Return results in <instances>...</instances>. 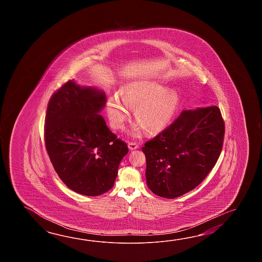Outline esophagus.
<instances>
[{"label":"esophagus","mask_w":262,"mask_h":262,"mask_svg":"<svg viewBox=\"0 0 262 262\" xmlns=\"http://www.w3.org/2000/svg\"><path fill=\"white\" fill-rule=\"evenodd\" d=\"M128 148L131 150H136L139 148V144L136 143V142H129Z\"/></svg>","instance_id":"esophagus-1"}]
</instances>
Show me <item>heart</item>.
Instances as JSON below:
<instances>
[{
    "mask_svg": "<svg viewBox=\"0 0 262 262\" xmlns=\"http://www.w3.org/2000/svg\"><path fill=\"white\" fill-rule=\"evenodd\" d=\"M122 98L114 95L106 102V113L114 128H123L130 117V110L139 124L132 130L135 137L140 134V125L149 134H158L167 128L178 112V95L167 92L160 84L134 82L122 91Z\"/></svg>",
    "mask_w": 262,
    "mask_h": 262,
    "instance_id": "1",
    "label": "heart"
}]
</instances>
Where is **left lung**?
Segmentation results:
<instances>
[{
  "label": "left lung",
  "instance_id": "obj_1",
  "mask_svg": "<svg viewBox=\"0 0 262 262\" xmlns=\"http://www.w3.org/2000/svg\"><path fill=\"white\" fill-rule=\"evenodd\" d=\"M224 135L225 123L218 106L182 112L142 147L150 191L175 199L194 189L216 164Z\"/></svg>",
  "mask_w": 262,
  "mask_h": 262
}]
</instances>
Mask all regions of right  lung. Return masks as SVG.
<instances>
[{"mask_svg":"<svg viewBox=\"0 0 262 262\" xmlns=\"http://www.w3.org/2000/svg\"><path fill=\"white\" fill-rule=\"evenodd\" d=\"M106 95L69 80L50 97L45 143L58 176L68 188L95 196L114 185L128 147L106 126L100 112Z\"/></svg>","mask_w":262,"mask_h":262,"instance_id":"obj_1","label":"right lung"}]
</instances>
